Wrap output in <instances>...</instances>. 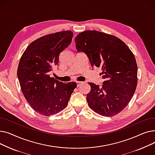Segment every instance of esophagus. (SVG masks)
Listing matches in <instances>:
<instances>
[{"label":"esophagus","instance_id":"obj_1","mask_svg":"<svg viewBox=\"0 0 155 155\" xmlns=\"http://www.w3.org/2000/svg\"><path fill=\"white\" fill-rule=\"evenodd\" d=\"M76 83H77V87H80L81 85H82V84H83V82H76Z\"/></svg>","mask_w":155,"mask_h":155}]
</instances>
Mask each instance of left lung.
I'll return each mask as SVG.
<instances>
[{
	"instance_id": "1",
	"label": "left lung",
	"mask_w": 155,
	"mask_h": 155,
	"mask_svg": "<svg viewBox=\"0 0 155 155\" xmlns=\"http://www.w3.org/2000/svg\"><path fill=\"white\" fill-rule=\"evenodd\" d=\"M78 51L84 52L92 67H101L105 79L102 87L93 83L87 95L88 106L99 114L112 117L132 99L137 83L135 57L119 38L97 31H85L75 39Z\"/></svg>"
}]
</instances>
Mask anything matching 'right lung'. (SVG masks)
Returning <instances> with one entry per match:
<instances>
[{"label": "right lung", "mask_w": 155, "mask_h": 155, "mask_svg": "<svg viewBox=\"0 0 155 155\" xmlns=\"http://www.w3.org/2000/svg\"><path fill=\"white\" fill-rule=\"evenodd\" d=\"M73 35L72 31H64L41 37L27 47L20 59L17 73L22 92L39 114L50 116L63 110L77 87L75 82L63 84L50 77Z\"/></svg>", "instance_id": "right-lung-1"}]
</instances>
